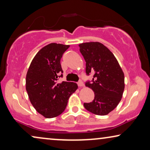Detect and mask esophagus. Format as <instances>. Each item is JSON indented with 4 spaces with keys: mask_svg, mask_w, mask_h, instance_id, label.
Wrapping results in <instances>:
<instances>
[{
    "mask_svg": "<svg viewBox=\"0 0 150 150\" xmlns=\"http://www.w3.org/2000/svg\"><path fill=\"white\" fill-rule=\"evenodd\" d=\"M77 85H78L79 87L84 86V84L82 82V81H81V80H79L78 82H77Z\"/></svg>",
    "mask_w": 150,
    "mask_h": 150,
    "instance_id": "obj_1",
    "label": "esophagus"
}]
</instances>
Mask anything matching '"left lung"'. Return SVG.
Here are the masks:
<instances>
[{"label": "left lung", "instance_id": "obj_1", "mask_svg": "<svg viewBox=\"0 0 150 150\" xmlns=\"http://www.w3.org/2000/svg\"><path fill=\"white\" fill-rule=\"evenodd\" d=\"M79 47L86 62V74H93L92 82H86V86L93 91L95 98L91 102L84 103L85 109L96 115H107L122 97L124 73L113 53L102 43H83Z\"/></svg>", "mask_w": 150, "mask_h": 150}]
</instances>
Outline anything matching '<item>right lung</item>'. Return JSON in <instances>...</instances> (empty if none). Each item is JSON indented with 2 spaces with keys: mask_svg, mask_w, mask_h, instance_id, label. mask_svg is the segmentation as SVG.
<instances>
[{
  "mask_svg": "<svg viewBox=\"0 0 150 150\" xmlns=\"http://www.w3.org/2000/svg\"><path fill=\"white\" fill-rule=\"evenodd\" d=\"M69 45L52 43L37 53L25 79L26 91L36 111L47 118L64 112L70 96L78 86L75 82H57L63 73L60 60Z\"/></svg>",
  "mask_w": 150,
  "mask_h": 150,
  "instance_id": "obj_1",
  "label": "right lung"
}]
</instances>
